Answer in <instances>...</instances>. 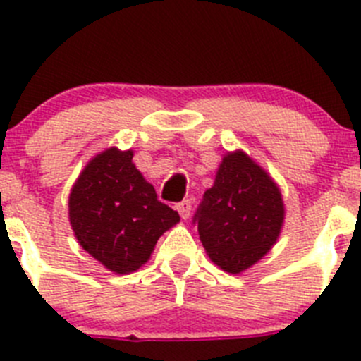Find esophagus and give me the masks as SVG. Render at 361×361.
Listing matches in <instances>:
<instances>
[{"mask_svg":"<svg viewBox=\"0 0 361 361\" xmlns=\"http://www.w3.org/2000/svg\"><path fill=\"white\" fill-rule=\"evenodd\" d=\"M191 207H193L191 200H183L180 204H177V211H178V214H180V218H183V219L190 218Z\"/></svg>","mask_w":361,"mask_h":361,"instance_id":"1","label":"esophagus"}]
</instances>
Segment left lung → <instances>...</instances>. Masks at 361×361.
I'll use <instances>...</instances> for the list:
<instances>
[{
	"mask_svg": "<svg viewBox=\"0 0 361 361\" xmlns=\"http://www.w3.org/2000/svg\"><path fill=\"white\" fill-rule=\"evenodd\" d=\"M283 216V198L273 178L238 150L223 157L193 223L212 262L235 274L269 252L280 235Z\"/></svg>",
	"mask_w": 361,
	"mask_h": 361,
	"instance_id": "1",
	"label": "left lung"
}]
</instances>
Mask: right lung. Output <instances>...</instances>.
<instances>
[{"instance_id":"right-lung-1","label":"right lung","mask_w":361,"mask_h":361,"mask_svg":"<svg viewBox=\"0 0 361 361\" xmlns=\"http://www.w3.org/2000/svg\"><path fill=\"white\" fill-rule=\"evenodd\" d=\"M68 219L85 252L116 274L140 269L178 212L133 164V150L115 147L85 166L68 197Z\"/></svg>"}]
</instances>
